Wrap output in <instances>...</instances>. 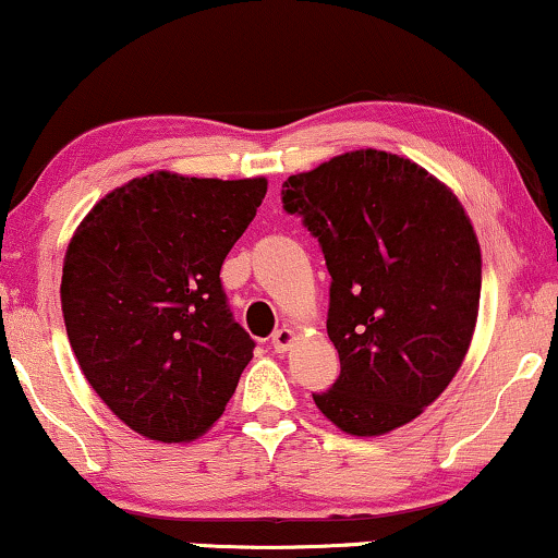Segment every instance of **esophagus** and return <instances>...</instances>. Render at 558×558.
Listing matches in <instances>:
<instances>
[{
    "label": "esophagus",
    "mask_w": 558,
    "mask_h": 558,
    "mask_svg": "<svg viewBox=\"0 0 558 558\" xmlns=\"http://www.w3.org/2000/svg\"><path fill=\"white\" fill-rule=\"evenodd\" d=\"M294 340H296V335H294V330H289V327H281V330L271 335V345L277 353H287V350L294 345Z\"/></svg>",
    "instance_id": "1"
}]
</instances>
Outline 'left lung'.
<instances>
[{
    "label": "left lung",
    "mask_w": 558,
    "mask_h": 558,
    "mask_svg": "<svg viewBox=\"0 0 558 558\" xmlns=\"http://www.w3.org/2000/svg\"><path fill=\"white\" fill-rule=\"evenodd\" d=\"M323 246L340 355L317 409L353 437L414 422L452 384L477 325L483 256L462 203L407 157L355 149L281 187Z\"/></svg>",
    "instance_id": "8db88e82"
}]
</instances>
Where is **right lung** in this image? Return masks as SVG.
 Returning a JSON list of instances; mask_svg holds the SVG:
<instances>
[{
  "instance_id": "add662e5",
  "label": "right lung",
  "mask_w": 558,
  "mask_h": 558,
  "mask_svg": "<svg viewBox=\"0 0 558 558\" xmlns=\"http://www.w3.org/2000/svg\"><path fill=\"white\" fill-rule=\"evenodd\" d=\"M266 185L157 170L106 193L68 243L60 304L75 361L142 437H203L254 357L220 266Z\"/></svg>"
}]
</instances>
